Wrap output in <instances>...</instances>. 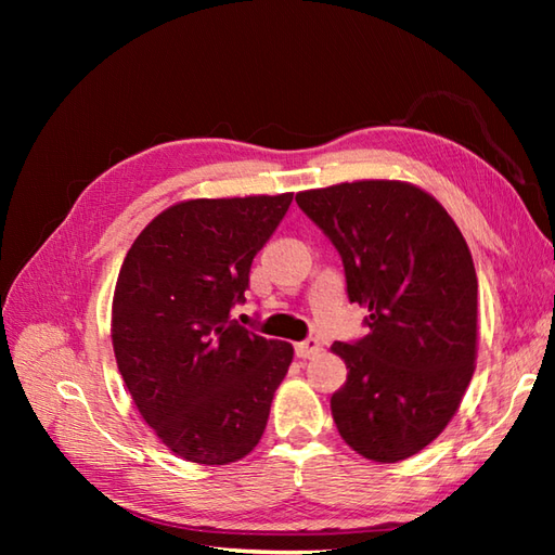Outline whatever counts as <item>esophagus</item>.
Here are the masks:
<instances>
[{"instance_id": "esophagus-1", "label": "esophagus", "mask_w": 555, "mask_h": 555, "mask_svg": "<svg viewBox=\"0 0 555 555\" xmlns=\"http://www.w3.org/2000/svg\"><path fill=\"white\" fill-rule=\"evenodd\" d=\"M320 350L322 348H320V340H317V338H305V340H300V344H296V356L302 358V360L314 358Z\"/></svg>"}]
</instances>
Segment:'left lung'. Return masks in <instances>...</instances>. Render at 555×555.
Wrapping results in <instances>:
<instances>
[{"label":"left lung","mask_w":555,"mask_h":555,"mask_svg":"<svg viewBox=\"0 0 555 555\" xmlns=\"http://www.w3.org/2000/svg\"><path fill=\"white\" fill-rule=\"evenodd\" d=\"M296 203L334 243L350 302L370 334L332 350L348 379L332 396L344 441L398 463L439 436L477 360V274L463 233L436 197L405 181L302 191Z\"/></svg>","instance_id":"obj_1"}]
</instances>
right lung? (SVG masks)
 Wrapping results in <instances>:
<instances>
[{
	"label": "right lung",
	"mask_w": 555,
	"mask_h": 555,
	"mask_svg": "<svg viewBox=\"0 0 555 555\" xmlns=\"http://www.w3.org/2000/svg\"><path fill=\"white\" fill-rule=\"evenodd\" d=\"M291 199H185L126 253L112 302L116 364L143 420L191 463L229 465L250 453L291 367V344L231 317Z\"/></svg>",
	"instance_id": "right-lung-1"
}]
</instances>
